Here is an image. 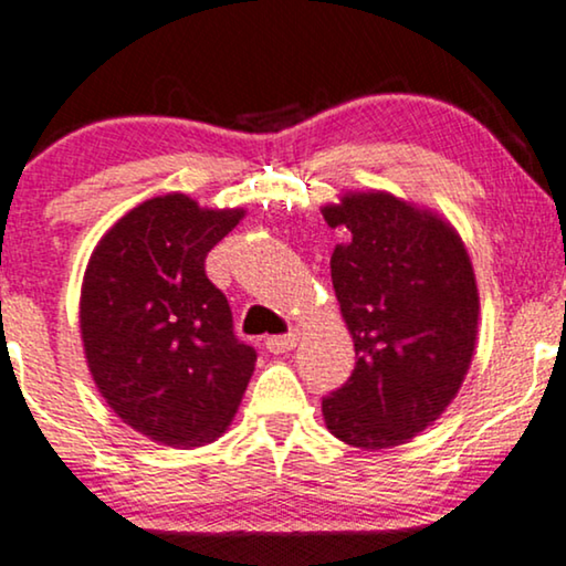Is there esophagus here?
Instances as JSON below:
<instances>
[{
    "label": "esophagus",
    "mask_w": 566,
    "mask_h": 566,
    "mask_svg": "<svg viewBox=\"0 0 566 566\" xmlns=\"http://www.w3.org/2000/svg\"><path fill=\"white\" fill-rule=\"evenodd\" d=\"M296 343H298V335L296 332H289V335H281V337H268L265 339V347L270 353H289V350H293V347H296Z\"/></svg>",
    "instance_id": "esophagus-1"
}]
</instances>
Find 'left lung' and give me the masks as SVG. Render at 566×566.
I'll use <instances>...</instances> for the list:
<instances>
[{
	"label": "left lung",
	"instance_id": "8db88e82",
	"mask_svg": "<svg viewBox=\"0 0 566 566\" xmlns=\"http://www.w3.org/2000/svg\"><path fill=\"white\" fill-rule=\"evenodd\" d=\"M347 242L332 285L353 335L355 370L322 399L332 436L363 451L401 446L446 412L476 350L479 291L459 231L386 190L322 208Z\"/></svg>",
	"mask_w": 566,
	"mask_h": 566
}]
</instances>
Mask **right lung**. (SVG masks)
Returning <instances> with one entry per match:
<instances>
[{
	"instance_id": "right-lung-1",
	"label": "right lung",
	"mask_w": 566,
	"mask_h": 566,
	"mask_svg": "<svg viewBox=\"0 0 566 566\" xmlns=\"http://www.w3.org/2000/svg\"><path fill=\"white\" fill-rule=\"evenodd\" d=\"M244 208L167 192L113 223L87 262L80 329L107 407L154 443H213L234 420L258 353L239 343L206 254Z\"/></svg>"
}]
</instances>
